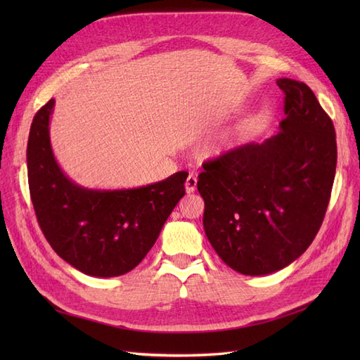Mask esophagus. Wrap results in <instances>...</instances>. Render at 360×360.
I'll use <instances>...</instances> for the list:
<instances>
[{
  "instance_id": "1",
  "label": "esophagus",
  "mask_w": 360,
  "mask_h": 360,
  "mask_svg": "<svg viewBox=\"0 0 360 360\" xmlns=\"http://www.w3.org/2000/svg\"><path fill=\"white\" fill-rule=\"evenodd\" d=\"M196 182H198L196 176L195 174H188V178L186 181V192L187 193H193L195 192V190H196Z\"/></svg>"
}]
</instances>
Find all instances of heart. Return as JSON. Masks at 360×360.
<instances>
[{
    "instance_id": "b5f03b06",
    "label": "heart",
    "mask_w": 360,
    "mask_h": 360,
    "mask_svg": "<svg viewBox=\"0 0 360 360\" xmlns=\"http://www.w3.org/2000/svg\"><path fill=\"white\" fill-rule=\"evenodd\" d=\"M241 134H243L241 129H233V131H229L227 134L221 136L219 139L212 145L210 151L213 153V155H221V153L235 148L241 141Z\"/></svg>"
}]
</instances>
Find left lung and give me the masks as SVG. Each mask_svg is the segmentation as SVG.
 I'll use <instances>...</instances> for the list:
<instances>
[{
  "label": "left lung",
  "instance_id": "obj_1",
  "mask_svg": "<svg viewBox=\"0 0 360 360\" xmlns=\"http://www.w3.org/2000/svg\"><path fill=\"white\" fill-rule=\"evenodd\" d=\"M280 131L204 162L198 192L204 231L223 262L244 275L286 267L323 223L338 164L330 116L308 85L278 79Z\"/></svg>",
  "mask_w": 360,
  "mask_h": 360
}]
</instances>
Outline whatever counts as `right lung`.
<instances>
[{
    "label": "right lung",
    "mask_w": 360,
    "mask_h": 360,
    "mask_svg": "<svg viewBox=\"0 0 360 360\" xmlns=\"http://www.w3.org/2000/svg\"><path fill=\"white\" fill-rule=\"evenodd\" d=\"M53 98L37 111L27 141V181L51 248L91 277H117L139 264L182 196L187 172L128 190H89L68 178L51 148Z\"/></svg>",
    "instance_id": "1"
}]
</instances>
